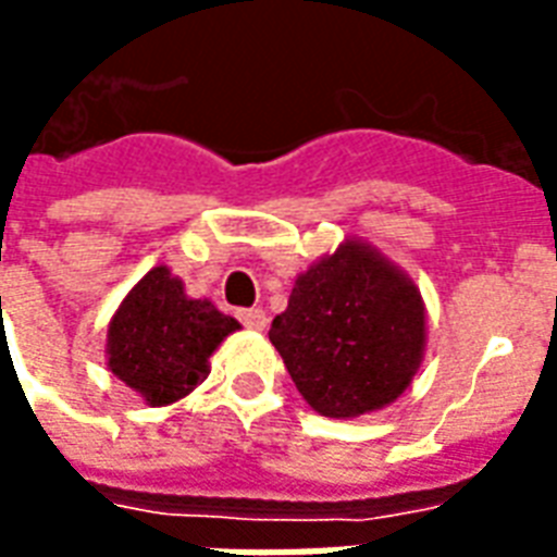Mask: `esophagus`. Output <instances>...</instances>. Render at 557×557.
Segmentation results:
<instances>
[{
    "instance_id": "esophagus-1",
    "label": "esophagus",
    "mask_w": 557,
    "mask_h": 557,
    "mask_svg": "<svg viewBox=\"0 0 557 557\" xmlns=\"http://www.w3.org/2000/svg\"><path fill=\"white\" fill-rule=\"evenodd\" d=\"M238 319H242V324L250 327V331H265L268 327L265 310H259V307H253V310H238Z\"/></svg>"
}]
</instances>
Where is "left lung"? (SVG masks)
<instances>
[{"instance_id":"8db88e82","label":"left lung","mask_w":557,"mask_h":557,"mask_svg":"<svg viewBox=\"0 0 557 557\" xmlns=\"http://www.w3.org/2000/svg\"><path fill=\"white\" fill-rule=\"evenodd\" d=\"M268 339L315 413L357 419L413 383L425 357V300L407 271L348 236L295 277Z\"/></svg>"}]
</instances>
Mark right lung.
<instances>
[{
  "instance_id": "add662e5",
  "label": "right lung",
  "mask_w": 557,
  "mask_h": 557,
  "mask_svg": "<svg viewBox=\"0 0 557 557\" xmlns=\"http://www.w3.org/2000/svg\"><path fill=\"white\" fill-rule=\"evenodd\" d=\"M238 327L212 300L188 298L171 268L156 265L111 315L109 372L150 407L174 405L209 377V357Z\"/></svg>"
}]
</instances>
